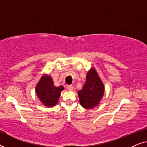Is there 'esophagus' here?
<instances>
[{
    "instance_id": "obj_1",
    "label": "esophagus",
    "mask_w": 147,
    "mask_h": 147,
    "mask_svg": "<svg viewBox=\"0 0 147 147\" xmlns=\"http://www.w3.org/2000/svg\"><path fill=\"white\" fill-rule=\"evenodd\" d=\"M67 89L68 90H70V91H71V90L74 89V86L72 85H67Z\"/></svg>"
}]
</instances>
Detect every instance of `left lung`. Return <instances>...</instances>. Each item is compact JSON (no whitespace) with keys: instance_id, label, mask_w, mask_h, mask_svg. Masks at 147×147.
I'll use <instances>...</instances> for the list:
<instances>
[{"instance_id":"1","label":"left lung","mask_w":147,"mask_h":147,"mask_svg":"<svg viewBox=\"0 0 147 147\" xmlns=\"http://www.w3.org/2000/svg\"><path fill=\"white\" fill-rule=\"evenodd\" d=\"M78 92L80 103L86 109H92L99 104L103 97L104 87L94 68H91L88 72L85 84Z\"/></svg>"}]
</instances>
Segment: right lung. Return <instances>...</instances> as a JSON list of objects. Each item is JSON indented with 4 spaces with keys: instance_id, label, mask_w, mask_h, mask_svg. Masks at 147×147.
I'll return each mask as SVG.
<instances>
[{
    "instance_id": "right-lung-1",
    "label": "right lung",
    "mask_w": 147,
    "mask_h": 147,
    "mask_svg": "<svg viewBox=\"0 0 147 147\" xmlns=\"http://www.w3.org/2000/svg\"><path fill=\"white\" fill-rule=\"evenodd\" d=\"M64 89L63 86L56 87L50 76H42L35 88L36 94L40 101L45 106L53 107L59 100L61 92Z\"/></svg>"
}]
</instances>
